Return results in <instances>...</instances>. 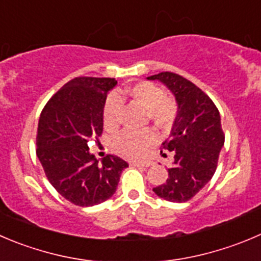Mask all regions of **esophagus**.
<instances>
[{
	"label": "esophagus",
	"instance_id": "1",
	"mask_svg": "<svg viewBox=\"0 0 261 261\" xmlns=\"http://www.w3.org/2000/svg\"><path fill=\"white\" fill-rule=\"evenodd\" d=\"M132 165H135V166H150V165H152V161H150V160H143V161L133 160Z\"/></svg>",
	"mask_w": 261,
	"mask_h": 261
}]
</instances>
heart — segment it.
<instances>
[{"mask_svg":"<svg viewBox=\"0 0 261 261\" xmlns=\"http://www.w3.org/2000/svg\"><path fill=\"white\" fill-rule=\"evenodd\" d=\"M125 100H133L146 109V118L152 121L156 128L168 129L174 124L178 114V103L164 89L152 82L141 81L124 88H118L115 93L106 97L102 106L103 125L109 129L118 128L120 123L121 109ZM156 133L152 128L132 130L126 129L119 133L113 141V146L120 155L140 158L155 143Z\"/></svg>","mask_w":261,"mask_h":261,"instance_id":"heart-1","label":"heart"}]
</instances>
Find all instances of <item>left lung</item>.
Here are the masks:
<instances>
[{
    "label": "left lung",
    "mask_w": 261,
    "mask_h": 261,
    "mask_svg": "<svg viewBox=\"0 0 261 261\" xmlns=\"http://www.w3.org/2000/svg\"><path fill=\"white\" fill-rule=\"evenodd\" d=\"M147 79H159L174 93L178 102L170 137L163 143V155L174 158L165 183L153 192L172 202L191 200L214 175L219 152L224 145V132L219 110L201 88L182 75L164 71Z\"/></svg>",
    "instance_id": "8db88e82"
}]
</instances>
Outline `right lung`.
Masks as SVG:
<instances>
[{"label": "right lung", "instance_id": "1", "mask_svg": "<svg viewBox=\"0 0 261 261\" xmlns=\"http://www.w3.org/2000/svg\"><path fill=\"white\" fill-rule=\"evenodd\" d=\"M114 78L78 76L64 84L44 105L37 129V156L44 174L63 197L93 206L115 193L128 163L116 155L101 161L88 141L102 135V106Z\"/></svg>", "mask_w": 261, "mask_h": 261}]
</instances>
